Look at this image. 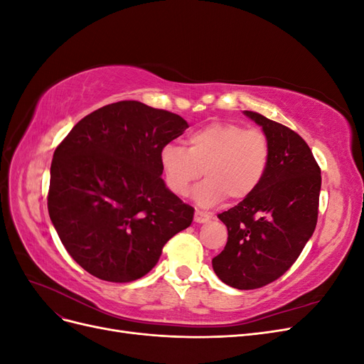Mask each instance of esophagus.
I'll return each instance as SVG.
<instances>
[{
  "mask_svg": "<svg viewBox=\"0 0 364 364\" xmlns=\"http://www.w3.org/2000/svg\"><path fill=\"white\" fill-rule=\"evenodd\" d=\"M209 218H211V215H209L208 213L199 211V209H196V213H194V222H196V223H206Z\"/></svg>",
  "mask_w": 364,
  "mask_h": 364,
  "instance_id": "esophagus-1",
  "label": "esophagus"
}]
</instances>
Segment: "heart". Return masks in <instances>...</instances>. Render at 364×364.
<instances>
[{
  "label": "heart",
  "mask_w": 364,
  "mask_h": 364,
  "mask_svg": "<svg viewBox=\"0 0 364 364\" xmlns=\"http://www.w3.org/2000/svg\"><path fill=\"white\" fill-rule=\"evenodd\" d=\"M272 146L261 129H247L235 121H213L186 136V149L167 144L161 150L165 182L176 196H186L200 178L194 197L200 206H213L229 196L247 199L267 173Z\"/></svg>",
  "instance_id": "heart-1"
}]
</instances>
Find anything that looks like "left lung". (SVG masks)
Returning <instances> with one entry per match:
<instances>
[{"instance_id": "left-lung-1", "label": "left lung", "mask_w": 364, "mask_h": 364, "mask_svg": "<svg viewBox=\"0 0 364 364\" xmlns=\"http://www.w3.org/2000/svg\"><path fill=\"white\" fill-rule=\"evenodd\" d=\"M245 114L267 134L270 164L255 193L218 214L228 243L213 267L230 287L255 290L281 278L313 235L322 176L301 135L258 112Z\"/></svg>"}]
</instances>
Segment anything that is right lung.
<instances>
[{
    "mask_svg": "<svg viewBox=\"0 0 364 364\" xmlns=\"http://www.w3.org/2000/svg\"><path fill=\"white\" fill-rule=\"evenodd\" d=\"M188 123L141 102L103 106L54 150L48 214L65 249L92 277L130 282L158 262L194 208L161 178V150Z\"/></svg>",
    "mask_w": 364,
    "mask_h": 364,
    "instance_id": "obj_1",
    "label": "right lung"
}]
</instances>
